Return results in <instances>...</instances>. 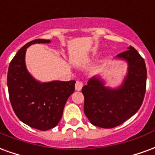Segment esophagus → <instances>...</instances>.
Instances as JSON below:
<instances>
[{
	"label": "esophagus",
	"instance_id": "obj_1",
	"mask_svg": "<svg viewBox=\"0 0 155 155\" xmlns=\"http://www.w3.org/2000/svg\"><path fill=\"white\" fill-rule=\"evenodd\" d=\"M81 89H82V83H81V81H76V83H75V90L77 91H81Z\"/></svg>",
	"mask_w": 155,
	"mask_h": 155
}]
</instances>
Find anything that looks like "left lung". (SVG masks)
I'll list each match as a JSON object with an SVG mask.
<instances>
[{
	"label": "left lung",
	"mask_w": 155,
	"mask_h": 155,
	"mask_svg": "<svg viewBox=\"0 0 155 155\" xmlns=\"http://www.w3.org/2000/svg\"><path fill=\"white\" fill-rule=\"evenodd\" d=\"M128 49L116 55V59L128 64L127 74L119 87L106 86L105 81L95 75L82 88L84 112L93 125L104 129L118 126L133 116L143 103L147 80L145 62L133 46Z\"/></svg>",
	"instance_id": "left-lung-1"
}]
</instances>
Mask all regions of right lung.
I'll use <instances>...</instances> for the list:
<instances>
[{"instance_id": "add662e5", "label": "right lung", "mask_w": 155, "mask_h": 155, "mask_svg": "<svg viewBox=\"0 0 155 155\" xmlns=\"http://www.w3.org/2000/svg\"><path fill=\"white\" fill-rule=\"evenodd\" d=\"M41 43L51 41H30L15 54L9 65L7 86L11 104L19 120L31 128L45 131L60 122L68 98L74 93L75 81L41 82L29 73L25 65L26 49Z\"/></svg>"}]
</instances>
